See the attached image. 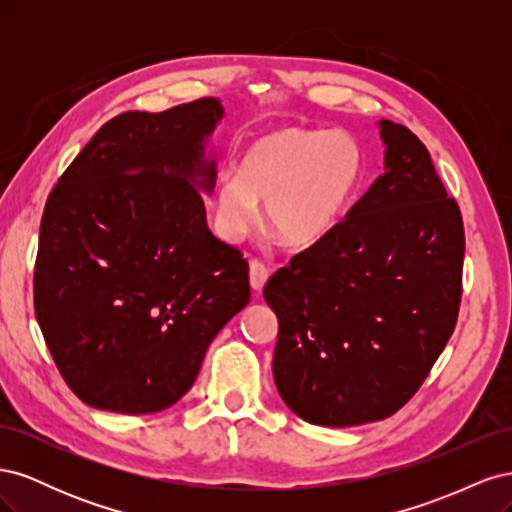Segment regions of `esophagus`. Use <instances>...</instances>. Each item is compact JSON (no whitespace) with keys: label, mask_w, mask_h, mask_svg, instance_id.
Returning a JSON list of instances; mask_svg holds the SVG:
<instances>
[{"label":"esophagus","mask_w":512,"mask_h":512,"mask_svg":"<svg viewBox=\"0 0 512 512\" xmlns=\"http://www.w3.org/2000/svg\"><path fill=\"white\" fill-rule=\"evenodd\" d=\"M267 280H269V269L262 265L260 260H250V286H252V290L260 292L262 288H265Z\"/></svg>","instance_id":"34e87169"}]
</instances>
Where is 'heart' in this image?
Returning <instances> with one entry per match:
<instances>
[{"mask_svg":"<svg viewBox=\"0 0 512 512\" xmlns=\"http://www.w3.org/2000/svg\"><path fill=\"white\" fill-rule=\"evenodd\" d=\"M363 179V153L352 136L275 128L247 143L239 173H222L213 192L215 228L237 243L265 220L290 245H314L344 218Z\"/></svg>","mask_w":512,"mask_h":512,"instance_id":"b5f03b06","label":"heart"}]
</instances>
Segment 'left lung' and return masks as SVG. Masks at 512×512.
<instances>
[{
	"instance_id": "left-lung-1",
	"label": "left lung",
	"mask_w": 512,
	"mask_h": 512,
	"mask_svg": "<svg viewBox=\"0 0 512 512\" xmlns=\"http://www.w3.org/2000/svg\"><path fill=\"white\" fill-rule=\"evenodd\" d=\"M384 173L346 220L271 275L273 378L303 421L350 427L395 414L451 339L466 235L427 147L380 121Z\"/></svg>"
}]
</instances>
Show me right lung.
<instances>
[{
	"instance_id": "right-lung-1",
	"label": "right lung",
	"mask_w": 512,
	"mask_h": 512,
	"mask_svg": "<svg viewBox=\"0 0 512 512\" xmlns=\"http://www.w3.org/2000/svg\"><path fill=\"white\" fill-rule=\"evenodd\" d=\"M200 98L106 121L51 190L34 309L61 378L87 406L151 414L192 389L205 352L250 301L247 260L207 226Z\"/></svg>"
}]
</instances>
